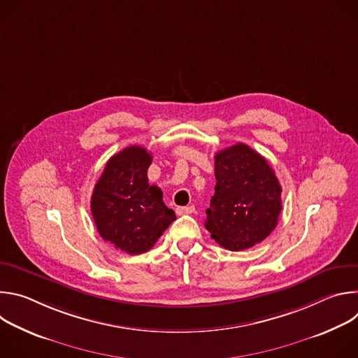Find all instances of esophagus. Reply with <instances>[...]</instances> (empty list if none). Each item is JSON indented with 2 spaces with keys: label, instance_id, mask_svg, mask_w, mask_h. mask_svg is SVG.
Segmentation results:
<instances>
[{
  "label": "esophagus",
  "instance_id": "obj_1",
  "mask_svg": "<svg viewBox=\"0 0 358 358\" xmlns=\"http://www.w3.org/2000/svg\"><path fill=\"white\" fill-rule=\"evenodd\" d=\"M195 211V207L194 206H189V207H178L177 210H176V213L178 214V215H184V214H192Z\"/></svg>",
  "mask_w": 358,
  "mask_h": 358
}]
</instances>
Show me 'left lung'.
<instances>
[{"instance_id": "left-lung-1", "label": "left lung", "mask_w": 358, "mask_h": 358, "mask_svg": "<svg viewBox=\"0 0 358 358\" xmlns=\"http://www.w3.org/2000/svg\"><path fill=\"white\" fill-rule=\"evenodd\" d=\"M215 194L203 225L229 250L262 242L278 225L282 187L265 157L243 143L215 155Z\"/></svg>"}]
</instances>
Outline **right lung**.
<instances>
[{"label":"right lung","mask_w":358,"mask_h":358,"mask_svg":"<svg viewBox=\"0 0 358 358\" xmlns=\"http://www.w3.org/2000/svg\"><path fill=\"white\" fill-rule=\"evenodd\" d=\"M151 155L130 145L115 155L97 180L90 210L100 236L130 255L147 252L176 220L163 191L150 185Z\"/></svg>","instance_id":"right-lung-1"}]
</instances>
